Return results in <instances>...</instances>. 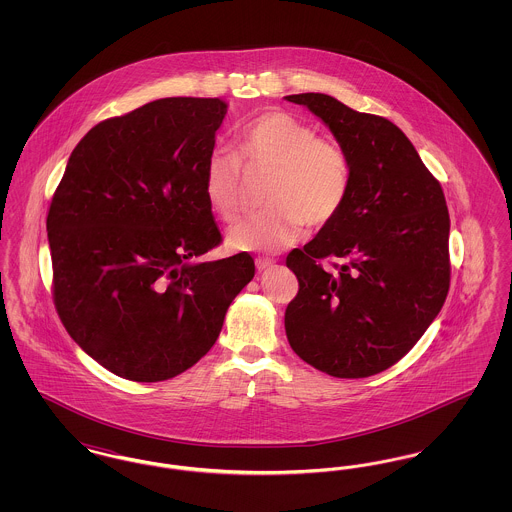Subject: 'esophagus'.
<instances>
[{
	"instance_id": "obj_1",
	"label": "esophagus",
	"mask_w": 512,
	"mask_h": 512,
	"mask_svg": "<svg viewBox=\"0 0 512 512\" xmlns=\"http://www.w3.org/2000/svg\"><path fill=\"white\" fill-rule=\"evenodd\" d=\"M255 267L257 270H267V268L274 267V261L268 257H259V259H255Z\"/></svg>"
}]
</instances>
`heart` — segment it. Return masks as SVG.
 <instances>
[{"instance_id":"1","label":"heart","mask_w":512,"mask_h":512,"mask_svg":"<svg viewBox=\"0 0 512 512\" xmlns=\"http://www.w3.org/2000/svg\"><path fill=\"white\" fill-rule=\"evenodd\" d=\"M242 165L270 172L268 209L238 222L228 244L242 251H278L292 245L305 224L322 228L340 215L351 184L343 147L286 111H267L236 134V153L213 149L203 167V194L211 211L234 222L242 209Z\"/></svg>"}]
</instances>
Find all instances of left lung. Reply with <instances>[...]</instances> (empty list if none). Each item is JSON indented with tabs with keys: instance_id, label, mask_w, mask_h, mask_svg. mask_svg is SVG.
Segmentation results:
<instances>
[{
	"instance_id": "obj_1",
	"label": "left lung",
	"mask_w": 512,
	"mask_h": 512,
	"mask_svg": "<svg viewBox=\"0 0 512 512\" xmlns=\"http://www.w3.org/2000/svg\"><path fill=\"white\" fill-rule=\"evenodd\" d=\"M286 99L322 119L351 167L340 215L286 259L299 282L286 309V336L320 372L366 378L403 359L445 303V195L393 122L326 94ZM324 258L333 259L332 269L321 267Z\"/></svg>"
}]
</instances>
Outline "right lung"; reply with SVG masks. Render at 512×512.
Masks as SVG:
<instances>
[{"instance_id":"1","label":"right lung","mask_w":512,"mask_h":512,"mask_svg":"<svg viewBox=\"0 0 512 512\" xmlns=\"http://www.w3.org/2000/svg\"><path fill=\"white\" fill-rule=\"evenodd\" d=\"M226 109L219 98H165L99 122L51 199L57 315L126 380L163 382L194 366L255 274L245 251L197 261L222 242L201 178Z\"/></svg>"}]
</instances>
